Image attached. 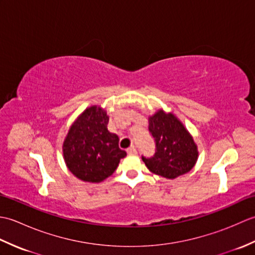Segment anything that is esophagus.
Listing matches in <instances>:
<instances>
[{"mask_svg": "<svg viewBox=\"0 0 255 255\" xmlns=\"http://www.w3.org/2000/svg\"><path fill=\"white\" fill-rule=\"evenodd\" d=\"M127 153H128V154H136V153H137L136 147H134V145H131V147H129V148L127 149Z\"/></svg>", "mask_w": 255, "mask_h": 255, "instance_id": "obj_1", "label": "esophagus"}]
</instances>
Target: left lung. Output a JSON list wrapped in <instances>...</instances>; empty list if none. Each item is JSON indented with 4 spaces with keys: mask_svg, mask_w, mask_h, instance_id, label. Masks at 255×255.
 I'll list each match as a JSON object with an SVG mask.
<instances>
[{
    "mask_svg": "<svg viewBox=\"0 0 255 255\" xmlns=\"http://www.w3.org/2000/svg\"><path fill=\"white\" fill-rule=\"evenodd\" d=\"M149 132L155 142L152 156H141L148 169L156 175L175 178L193 169L197 160V147L183 124L163 111L149 118Z\"/></svg>",
    "mask_w": 255,
    "mask_h": 255,
    "instance_id": "obj_1",
    "label": "left lung"
}]
</instances>
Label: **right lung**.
Returning a JSON list of instances; mask_svg holds the SVG:
<instances>
[{
	"label": "right lung",
	"instance_id": "obj_1",
	"mask_svg": "<svg viewBox=\"0 0 255 255\" xmlns=\"http://www.w3.org/2000/svg\"><path fill=\"white\" fill-rule=\"evenodd\" d=\"M108 116L101 107L85 110L63 142L67 166L84 182L99 183L111 176L126 151L119 148V138L107 129Z\"/></svg>",
	"mask_w": 255,
	"mask_h": 255
}]
</instances>
